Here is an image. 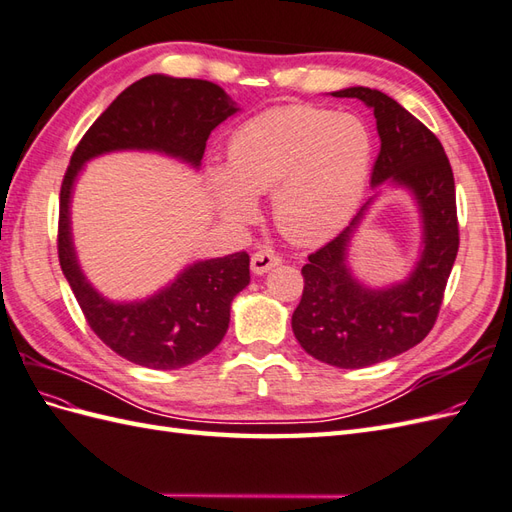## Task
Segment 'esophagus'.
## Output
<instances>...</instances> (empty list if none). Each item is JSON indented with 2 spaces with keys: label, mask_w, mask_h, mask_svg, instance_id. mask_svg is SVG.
Returning a JSON list of instances; mask_svg holds the SVG:
<instances>
[{
  "label": "esophagus",
  "mask_w": 512,
  "mask_h": 512,
  "mask_svg": "<svg viewBox=\"0 0 512 512\" xmlns=\"http://www.w3.org/2000/svg\"><path fill=\"white\" fill-rule=\"evenodd\" d=\"M279 264H281V255L277 251H272V248H259V251H255L251 257V270L255 274H264Z\"/></svg>",
  "instance_id": "1"
}]
</instances>
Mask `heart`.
Returning a JSON list of instances; mask_svg holds the SVG:
<instances>
[{"mask_svg": "<svg viewBox=\"0 0 512 512\" xmlns=\"http://www.w3.org/2000/svg\"><path fill=\"white\" fill-rule=\"evenodd\" d=\"M372 162L374 136L361 116L279 106L233 131L229 168L209 170V186L231 222L251 220L253 194L274 190L277 227L298 244H318L355 216Z\"/></svg>", "mask_w": 512, "mask_h": 512, "instance_id": "obj_1", "label": "heart"}]
</instances>
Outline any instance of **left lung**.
I'll list each match as a JSON object with an SVG mask.
<instances>
[{
  "label": "left lung",
  "instance_id": "left-lung-1",
  "mask_svg": "<svg viewBox=\"0 0 512 512\" xmlns=\"http://www.w3.org/2000/svg\"><path fill=\"white\" fill-rule=\"evenodd\" d=\"M333 97L361 99L376 116L381 136L372 186L391 181L409 188L424 222V251L411 277L370 290L350 274L346 246L363 212L309 255L303 266V296L292 331L307 355L344 370L381 363L417 346L437 322L443 292L458 253L456 190L448 155L439 138L381 90L346 88Z\"/></svg>",
  "mask_w": 512,
  "mask_h": 512
}]
</instances>
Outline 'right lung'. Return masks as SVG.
Instances as JSON below:
<instances>
[{"label": "right lung", "instance_id": "add662e5", "mask_svg": "<svg viewBox=\"0 0 512 512\" xmlns=\"http://www.w3.org/2000/svg\"><path fill=\"white\" fill-rule=\"evenodd\" d=\"M238 112L218 84L142 77L125 88L77 144L60 188L58 257L90 329L116 355L151 370H177L209 355L229 329L235 294L251 281L246 251L205 259L140 303H110L86 281L71 240L69 203L84 162L108 151L144 149L199 166L212 129Z\"/></svg>", "mask_w": 512, "mask_h": 512}]
</instances>
